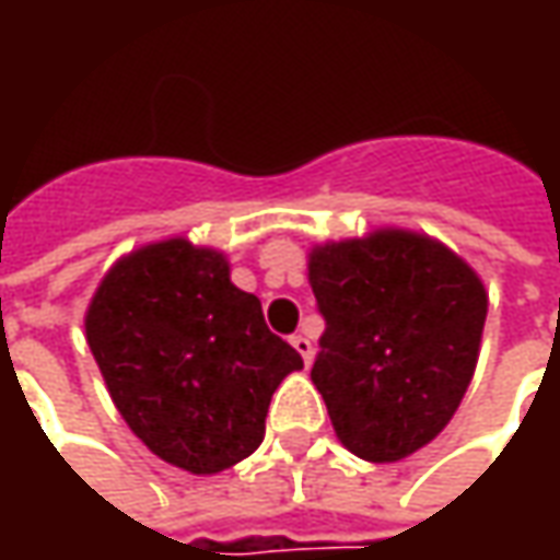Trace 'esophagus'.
I'll use <instances>...</instances> for the list:
<instances>
[{"instance_id": "esophagus-1", "label": "esophagus", "mask_w": 560, "mask_h": 560, "mask_svg": "<svg viewBox=\"0 0 560 560\" xmlns=\"http://www.w3.org/2000/svg\"><path fill=\"white\" fill-rule=\"evenodd\" d=\"M290 342H292V349H295V352L302 355V361H305V364H312V355H314L312 339H308V336H305V334H295L290 339Z\"/></svg>"}]
</instances>
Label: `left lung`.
<instances>
[{
	"label": "left lung",
	"instance_id": "8db88e82",
	"mask_svg": "<svg viewBox=\"0 0 560 560\" xmlns=\"http://www.w3.org/2000/svg\"><path fill=\"white\" fill-rule=\"evenodd\" d=\"M308 280L327 320L312 380L339 442L389 464L436 440L480 355L477 270L423 233L376 230L314 246Z\"/></svg>",
	"mask_w": 560,
	"mask_h": 560
}]
</instances>
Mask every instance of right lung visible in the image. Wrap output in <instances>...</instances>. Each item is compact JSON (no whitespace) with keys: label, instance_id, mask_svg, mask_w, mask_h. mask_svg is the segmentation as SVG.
I'll return each instance as SVG.
<instances>
[{"label":"right lung","instance_id":"obj_1","mask_svg":"<svg viewBox=\"0 0 560 560\" xmlns=\"http://www.w3.org/2000/svg\"><path fill=\"white\" fill-rule=\"evenodd\" d=\"M86 342L127 427L199 477L261 445L273 389L302 368L261 302L230 283L224 252L184 236L112 265L86 308Z\"/></svg>","mask_w":560,"mask_h":560}]
</instances>
